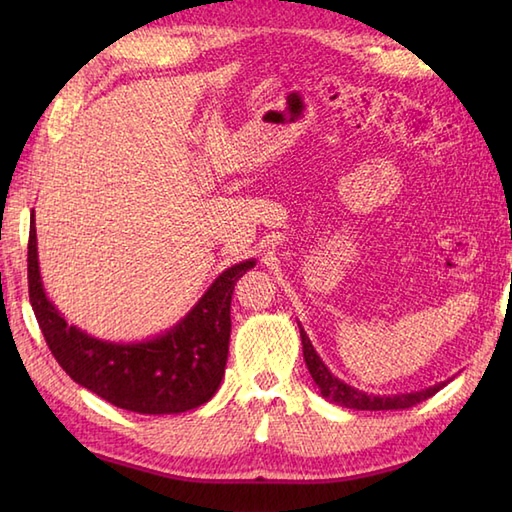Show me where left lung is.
<instances>
[{"label": "left lung", "instance_id": "obj_1", "mask_svg": "<svg viewBox=\"0 0 512 512\" xmlns=\"http://www.w3.org/2000/svg\"><path fill=\"white\" fill-rule=\"evenodd\" d=\"M299 325V334H301V345H303V361L308 365V372L312 376L314 383H317L321 396L332 402V405H339L345 409H356V411H389V409H409L418 402L431 398L436 391H440L449 380L444 383H436L431 387H424L420 391H407V394H391V396H376V394H365L363 389H356L352 385H347L345 380L339 376H334L330 372V367L323 363V358L314 350V345L310 343L306 330Z\"/></svg>", "mask_w": 512, "mask_h": 512}]
</instances>
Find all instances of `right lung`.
Here are the masks:
<instances>
[{
	"label": "right lung",
	"mask_w": 512,
	"mask_h": 512,
	"mask_svg": "<svg viewBox=\"0 0 512 512\" xmlns=\"http://www.w3.org/2000/svg\"><path fill=\"white\" fill-rule=\"evenodd\" d=\"M255 264L246 259L226 268L169 330L143 341H105L70 325L48 299L39 270L35 211L30 217L28 292L52 356L74 383L145 416L184 413L213 398L226 367L233 290Z\"/></svg>",
	"instance_id": "right-lung-1"
}]
</instances>
